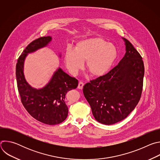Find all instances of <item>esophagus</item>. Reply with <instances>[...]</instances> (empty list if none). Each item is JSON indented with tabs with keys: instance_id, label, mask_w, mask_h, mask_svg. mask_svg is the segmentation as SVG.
I'll use <instances>...</instances> for the list:
<instances>
[{
	"instance_id": "1",
	"label": "esophagus",
	"mask_w": 160,
	"mask_h": 160,
	"mask_svg": "<svg viewBox=\"0 0 160 160\" xmlns=\"http://www.w3.org/2000/svg\"><path fill=\"white\" fill-rule=\"evenodd\" d=\"M83 85H84V83H83L82 82H79L78 85V88H79V89H82Z\"/></svg>"
}]
</instances>
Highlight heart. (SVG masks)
Wrapping results in <instances>:
<instances>
[{
    "mask_svg": "<svg viewBox=\"0 0 160 160\" xmlns=\"http://www.w3.org/2000/svg\"><path fill=\"white\" fill-rule=\"evenodd\" d=\"M117 54L114 45L101 37L78 42L74 50L68 48L64 53V62L73 75L78 74L86 61V68L92 76H101L109 69Z\"/></svg>",
    "mask_w": 160,
    "mask_h": 160,
    "instance_id": "1",
    "label": "heart"
}]
</instances>
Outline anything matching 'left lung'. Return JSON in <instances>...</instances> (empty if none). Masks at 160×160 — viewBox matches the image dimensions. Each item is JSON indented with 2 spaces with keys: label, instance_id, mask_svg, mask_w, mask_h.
Segmentation results:
<instances>
[{
  "label": "left lung",
  "instance_id": "obj_1",
  "mask_svg": "<svg viewBox=\"0 0 160 160\" xmlns=\"http://www.w3.org/2000/svg\"><path fill=\"white\" fill-rule=\"evenodd\" d=\"M126 53L108 73L85 84L83 92L95 119L112 125L127 118L142 94L144 66L133 45L124 38Z\"/></svg>",
  "mask_w": 160,
  "mask_h": 160
}]
</instances>
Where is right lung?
<instances>
[{
    "label": "right lung",
    "instance_id": "right-lung-1",
    "mask_svg": "<svg viewBox=\"0 0 160 160\" xmlns=\"http://www.w3.org/2000/svg\"><path fill=\"white\" fill-rule=\"evenodd\" d=\"M51 40L49 36L42 37L28 45L18 59L16 76L21 101L25 109L37 120L53 125L62 122L67 118L68 108L65 102V96L68 91L77 87L78 80L59 68L49 83L43 88L37 90L28 84L23 75L24 60L28 53L45 47Z\"/></svg>",
    "mask_w": 160,
    "mask_h": 160
}]
</instances>
